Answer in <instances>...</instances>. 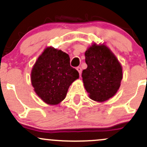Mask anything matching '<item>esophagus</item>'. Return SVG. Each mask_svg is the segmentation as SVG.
<instances>
[{
	"instance_id": "34e87169",
	"label": "esophagus",
	"mask_w": 147,
	"mask_h": 147,
	"mask_svg": "<svg viewBox=\"0 0 147 147\" xmlns=\"http://www.w3.org/2000/svg\"><path fill=\"white\" fill-rule=\"evenodd\" d=\"M77 71L79 72V75H81V74H82V68H81V67H77Z\"/></svg>"
}]
</instances>
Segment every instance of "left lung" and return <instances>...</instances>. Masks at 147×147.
<instances>
[{
	"instance_id": "1",
	"label": "left lung",
	"mask_w": 147,
	"mask_h": 147,
	"mask_svg": "<svg viewBox=\"0 0 147 147\" xmlns=\"http://www.w3.org/2000/svg\"><path fill=\"white\" fill-rule=\"evenodd\" d=\"M88 67L82 79L89 97L95 102H104L115 95L122 79V65L105 45L93 43L85 52Z\"/></svg>"
}]
</instances>
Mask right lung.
Wrapping results in <instances>:
<instances>
[{
    "instance_id": "1",
    "label": "right lung",
    "mask_w": 147,
    "mask_h": 147,
    "mask_svg": "<svg viewBox=\"0 0 147 147\" xmlns=\"http://www.w3.org/2000/svg\"><path fill=\"white\" fill-rule=\"evenodd\" d=\"M78 78L79 72L70 66L68 54L52 47L45 49L31 72L35 92L49 105H57L62 102L69 86Z\"/></svg>"
}]
</instances>
